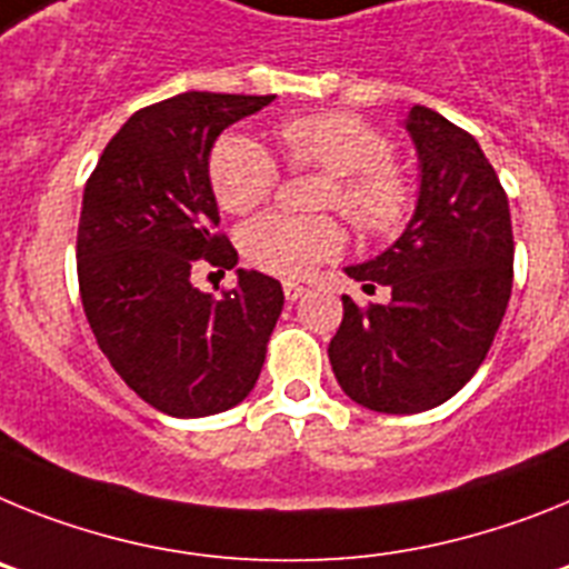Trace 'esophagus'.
<instances>
[{"label":"esophagus","mask_w":569,"mask_h":569,"mask_svg":"<svg viewBox=\"0 0 569 569\" xmlns=\"http://www.w3.org/2000/svg\"><path fill=\"white\" fill-rule=\"evenodd\" d=\"M303 291H306L303 286L295 283V280H286V283H283V295H286V300H291V303H295V300H298Z\"/></svg>","instance_id":"esophagus-1"}]
</instances>
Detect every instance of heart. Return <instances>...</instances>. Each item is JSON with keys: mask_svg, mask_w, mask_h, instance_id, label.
Instances as JSON below:
<instances>
[{"mask_svg": "<svg viewBox=\"0 0 569 569\" xmlns=\"http://www.w3.org/2000/svg\"><path fill=\"white\" fill-rule=\"evenodd\" d=\"M278 140L295 171L323 174L318 209H338L363 237H392L407 226L412 186L378 126L346 111L303 113L278 128ZM209 182L226 211L246 214L278 189V166L251 137L226 134L211 148ZM340 249L343 229L329 214H263L240 231L246 260L280 278H306Z\"/></svg>", "mask_w": 569, "mask_h": 569, "instance_id": "obj_1", "label": "heart"}]
</instances>
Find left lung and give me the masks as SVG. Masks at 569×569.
<instances>
[{
  "label": "left lung",
  "mask_w": 569,
  "mask_h": 569,
  "mask_svg": "<svg viewBox=\"0 0 569 569\" xmlns=\"http://www.w3.org/2000/svg\"><path fill=\"white\" fill-rule=\"evenodd\" d=\"M421 157V197L398 243L346 274L389 303L358 306L329 343L335 378L355 403L412 415L449 401L490 352L512 291L507 191L476 137L427 106L407 117Z\"/></svg>",
  "instance_id": "1"
}]
</instances>
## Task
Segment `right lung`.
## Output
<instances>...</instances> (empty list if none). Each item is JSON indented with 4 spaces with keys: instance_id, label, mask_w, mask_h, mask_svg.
<instances>
[{
    "instance_id": "1",
    "label": "right lung",
    "mask_w": 569,
    "mask_h": 569,
    "mask_svg": "<svg viewBox=\"0 0 569 569\" xmlns=\"http://www.w3.org/2000/svg\"><path fill=\"white\" fill-rule=\"evenodd\" d=\"M274 97L186 91L146 106L111 137L82 194L77 278L91 332L113 372L174 418L237 407L263 369L283 289L237 269L220 298L191 271L234 269L209 182L223 128Z\"/></svg>"
}]
</instances>
